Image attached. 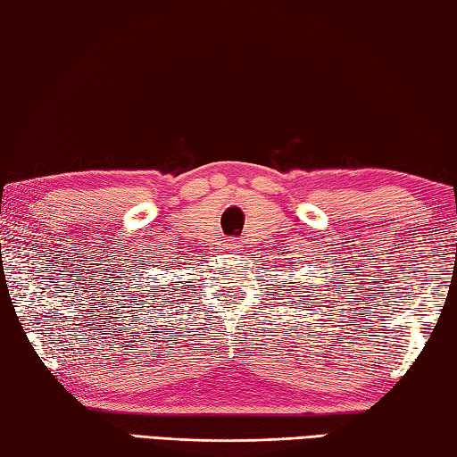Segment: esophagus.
Instances as JSON below:
<instances>
[{"instance_id":"obj_1","label":"esophagus","mask_w":457,"mask_h":457,"mask_svg":"<svg viewBox=\"0 0 457 457\" xmlns=\"http://www.w3.org/2000/svg\"><path fill=\"white\" fill-rule=\"evenodd\" d=\"M237 247H239V245H236L234 241H228V244H226V249H228V252H236Z\"/></svg>"}]
</instances>
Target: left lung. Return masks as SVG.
I'll list each match as a JSON object with an SVG mask.
<instances>
[{
    "mask_svg": "<svg viewBox=\"0 0 457 457\" xmlns=\"http://www.w3.org/2000/svg\"><path fill=\"white\" fill-rule=\"evenodd\" d=\"M330 303H333V301H330Z\"/></svg>",
    "mask_w": 457,
    "mask_h": 457,
    "instance_id": "left-lung-1",
    "label": "left lung"
}]
</instances>
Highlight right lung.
<instances>
[{
	"label": "right lung",
	"instance_id": "1",
	"mask_svg": "<svg viewBox=\"0 0 457 457\" xmlns=\"http://www.w3.org/2000/svg\"><path fill=\"white\" fill-rule=\"evenodd\" d=\"M158 289V285H156V287L154 289H152V291H156ZM150 297H152V295H150ZM150 305H154V303H150Z\"/></svg>",
	"mask_w": 457,
	"mask_h": 457
}]
</instances>
